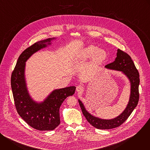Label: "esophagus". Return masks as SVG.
<instances>
[{
    "label": "esophagus",
    "instance_id": "1",
    "mask_svg": "<svg viewBox=\"0 0 150 150\" xmlns=\"http://www.w3.org/2000/svg\"><path fill=\"white\" fill-rule=\"evenodd\" d=\"M76 90L77 92H82L83 91V87L82 85H78L76 86Z\"/></svg>",
    "mask_w": 150,
    "mask_h": 150
}]
</instances>
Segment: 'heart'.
Listing matches in <instances>:
<instances>
[{"instance_id":"1","label":"heart","mask_w":150,"mask_h":150,"mask_svg":"<svg viewBox=\"0 0 150 150\" xmlns=\"http://www.w3.org/2000/svg\"><path fill=\"white\" fill-rule=\"evenodd\" d=\"M108 54L106 51L95 46H89L82 49L77 56L79 62H84L92 58V63L94 65H100L105 62Z\"/></svg>"}]
</instances>
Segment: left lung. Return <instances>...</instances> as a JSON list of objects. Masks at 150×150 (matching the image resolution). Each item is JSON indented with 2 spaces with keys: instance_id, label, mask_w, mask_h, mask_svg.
<instances>
[{
  "instance_id": "obj_1",
  "label": "left lung",
  "mask_w": 150,
  "mask_h": 150,
  "mask_svg": "<svg viewBox=\"0 0 150 150\" xmlns=\"http://www.w3.org/2000/svg\"><path fill=\"white\" fill-rule=\"evenodd\" d=\"M107 69L121 71L129 79L131 83L129 100L124 111L117 117L112 119H103L93 116L85 109L80 100L79 104L83 116L94 127L100 129H110L120 126L131 115L139 101V75L131 56L123 51L117 49L115 60L105 66Z\"/></svg>"
}]
</instances>
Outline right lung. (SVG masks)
<instances>
[{
    "label": "right lung",
    "mask_w": 150,
    "mask_h": 150,
    "mask_svg": "<svg viewBox=\"0 0 150 150\" xmlns=\"http://www.w3.org/2000/svg\"><path fill=\"white\" fill-rule=\"evenodd\" d=\"M55 38L38 41L19 56L11 75V88L18 113L28 125L39 131H51L60 124L59 109L68 96L75 93L74 86L53 90L41 103L30 96L25 78V62L35 52L51 45Z\"/></svg>",
    "instance_id": "1"
}]
</instances>
